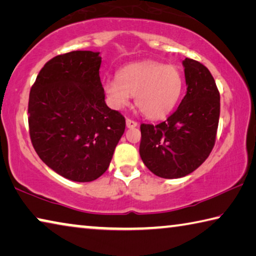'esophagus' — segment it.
<instances>
[{
	"mask_svg": "<svg viewBox=\"0 0 256 256\" xmlns=\"http://www.w3.org/2000/svg\"><path fill=\"white\" fill-rule=\"evenodd\" d=\"M126 124H127V128H135V127H137L138 126V124L136 122V121H134V120H130V119H127L126 120Z\"/></svg>",
	"mask_w": 256,
	"mask_h": 256,
	"instance_id": "obj_1",
	"label": "esophagus"
}]
</instances>
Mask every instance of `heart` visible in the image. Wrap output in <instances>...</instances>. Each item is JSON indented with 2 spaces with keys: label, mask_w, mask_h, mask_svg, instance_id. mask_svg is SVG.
<instances>
[{
  "label": "heart",
  "mask_w": 256,
  "mask_h": 256,
  "mask_svg": "<svg viewBox=\"0 0 256 256\" xmlns=\"http://www.w3.org/2000/svg\"><path fill=\"white\" fill-rule=\"evenodd\" d=\"M182 74L177 66L156 61L137 62L124 66L116 79L104 82L110 106L121 108L127 106L130 96L135 104L150 119L164 118L174 110L182 96Z\"/></svg>",
  "instance_id": "1"
}]
</instances>
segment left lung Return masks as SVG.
Masks as SVG:
<instances>
[{
    "instance_id": "8db88e82",
    "label": "left lung",
    "mask_w": 256,
    "mask_h": 256,
    "mask_svg": "<svg viewBox=\"0 0 256 256\" xmlns=\"http://www.w3.org/2000/svg\"><path fill=\"white\" fill-rule=\"evenodd\" d=\"M187 92L177 110L156 126L140 124V154L158 177L182 178L198 169L214 146L220 94L206 66L182 61Z\"/></svg>"
}]
</instances>
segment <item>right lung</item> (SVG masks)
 <instances>
[{"instance_id": "right-lung-1", "label": "right lung", "mask_w": 256, "mask_h": 256, "mask_svg": "<svg viewBox=\"0 0 256 256\" xmlns=\"http://www.w3.org/2000/svg\"><path fill=\"white\" fill-rule=\"evenodd\" d=\"M100 52L74 51L40 71L28 103L29 134L46 166L72 182H88L108 170L126 120L106 103Z\"/></svg>"}]
</instances>
